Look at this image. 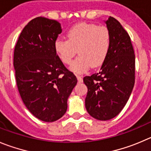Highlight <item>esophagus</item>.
Wrapping results in <instances>:
<instances>
[{
    "label": "esophagus",
    "mask_w": 151,
    "mask_h": 151,
    "mask_svg": "<svg viewBox=\"0 0 151 151\" xmlns=\"http://www.w3.org/2000/svg\"><path fill=\"white\" fill-rule=\"evenodd\" d=\"M77 80H78L79 83H82L83 82V78L80 75H77Z\"/></svg>",
    "instance_id": "1"
}]
</instances>
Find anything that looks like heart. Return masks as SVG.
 I'll list each match as a JSON object with an SVG mask.
<instances>
[{
  "mask_svg": "<svg viewBox=\"0 0 151 151\" xmlns=\"http://www.w3.org/2000/svg\"><path fill=\"white\" fill-rule=\"evenodd\" d=\"M111 36L107 28L90 24H80L68 30L67 39H57L54 48L65 64L71 63L70 69L76 74L86 72L89 68H97L105 61L109 47Z\"/></svg>",
  "mask_w": 151,
  "mask_h": 151,
  "instance_id": "obj_1",
  "label": "heart"
}]
</instances>
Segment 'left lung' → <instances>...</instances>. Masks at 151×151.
I'll return each mask as SVG.
<instances>
[{
  "label": "left lung",
  "instance_id": "obj_1",
  "mask_svg": "<svg viewBox=\"0 0 151 151\" xmlns=\"http://www.w3.org/2000/svg\"><path fill=\"white\" fill-rule=\"evenodd\" d=\"M111 36L109 53L98 72L83 78L86 109L100 121L115 118L129 100L135 83V55L130 38L113 17L105 21Z\"/></svg>",
  "mask_w": 151,
  "mask_h": 151
}]
</instances>
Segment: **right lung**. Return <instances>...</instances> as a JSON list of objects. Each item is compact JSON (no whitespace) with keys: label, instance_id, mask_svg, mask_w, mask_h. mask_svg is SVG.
I'll list each match as a JSON object with an SVG mask.
<instances>
[{"label":"right lung","instance_id":"obj_1","mask_svg":"<svg viewBox=\"0 0 151 151\" xmlns=\"http://www.w3.org/2000/svg\"><path fill=\"white\" fill-rule=\"evenodd\" d=\"M62 33L55 20L37 17L22 31L14 50L18 91L36 118L53 122L64 115L67 101L77 83L56 55L54 42Z\"/></svg>","mask_w":151,"mask_h":151}]
</instances>
